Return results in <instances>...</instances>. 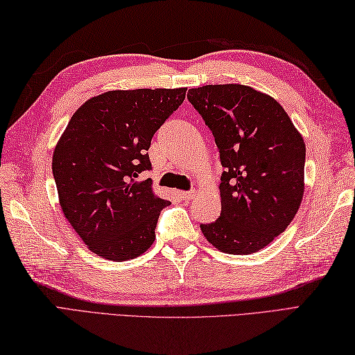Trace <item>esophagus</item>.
<instances>
[{"label": "esophagus", "mask_w": 355, "mask_h": 355, "mask_svg": "<svg viewBox=\"0 0 355 355\" xmlns=\"http://www.w3.org/2000/svg\"><path fill=\"white\" fill-rule=\"evenodd\" d=\"M179 196L182 200H189L194 196V191H179Z\"/></svg>", "instance_id": "34e87169"}]
</instances>
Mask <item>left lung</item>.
Wrapping results in <instances>:
<instances>
[{"mask_svg": "<svg viewBox=\"0 0 355 355\" xmlns=\"http://www.w3.org/2000/svg\"><path fill=\"white\" fill-rule=\"evenodd\" d=\"M187 98L212 131L224 167L220 218L200 224L203 235L224 253H256L298 212L304 140L277 101L248 85H203Z\"/></svg>", "mask_w": 355, "mask_h": 355, "instance_id": "8db88e82", "label": "left lung"}]
</instances>
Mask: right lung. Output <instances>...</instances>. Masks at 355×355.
Here are the masks:
<instances>
[{"label":"right lung","instance_id":"add662e5","mask_svg":"<svg viewBox=\"0 0 355 355\" xmlns=\"http://www.w3.org/2000/svg\"><path fill=\"white\" fill-rule=\"evenodd\" d=\"M187 89L105 92L75 111L55 146L53 175L66 220L90 252L114 262L143 254L159 212L149 148Z\"/></svg>","mask_w":355,"mask_h":355}]
</instances>
